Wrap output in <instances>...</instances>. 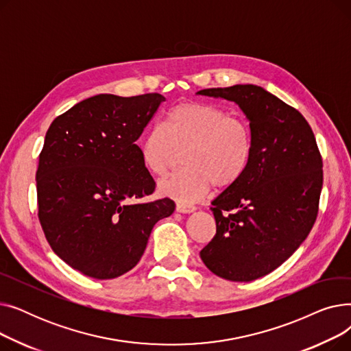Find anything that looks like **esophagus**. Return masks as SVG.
Segmentation results:
<instances>
[{"label":"esophagus","instance_id":"obj_1","mask_svg":"<svg viewBox=\"0 0 351 351\" xmlns=\"http://www.w3.org/2000/svg\"><path fill=\"white\" fill-rule=\"evenodd\" d=\"M195 208L192 205H185V204H176V212L179 213H192Z\"/></svg>","mask_w":351,"mask_h":351}]
</instances>
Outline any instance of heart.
<instances>
[{"instance_id": "1", "label": "heart", "mask_w": 351, "mask_h": 351, "mask_svg": "<svg viewBox=\"0 0 351 351\" xmlns=\"http://www.w3.org/2000/svg\"><path fill=\"white\" fill-rule=\"evenodd\" d=\"M183 155L180 172L160 182L159 192L180 204L205 197L212 185L233 186L246 173L253 154L247 123L213 104L188 101L175 105L162 126H154L139 143L143 168L162 178Z\"/></svg>"}]
</instances>
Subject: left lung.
<instances>
[{
	"label": "left lung",
	"instance_id": "obj_1",
	"mask_svg": "<svg viewBox=\"0 0 351 351\" xmlns=\"http://www.w3.org/2000/svg\"><path fill=\"white\" fill-rule=\"evenodd\" d=\"M197 94L236 102L253 139L246 173L212 202L216 234L200 257L219 278L252 282L286 262L315 225L322 155L304 117L262 86L209 88Z\"/></svg>",
	"mask_w": 351,
	"mask_h": 351
}]
</instances>
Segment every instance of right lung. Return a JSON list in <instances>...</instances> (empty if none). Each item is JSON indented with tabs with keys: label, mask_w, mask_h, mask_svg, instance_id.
<instances>
[{
	"label": "right lung",
	"mask_w": 351,
	"mask_h": 351,
	"mask_svg": "<svg viewBox=\"0 0 351 351\" xmlns=\"http://www.w3.org/2000/svg\"><path fill=\"white\" fill-rule=\"evenodd\" d=\"M165 97L99 94L57 117L36 169L38 219L55 254L89 278L134 269L169 197L147 202L155 180L135 143Z\"/></svg>",
	"instance_id": "add662e5"
}]
</instances>
